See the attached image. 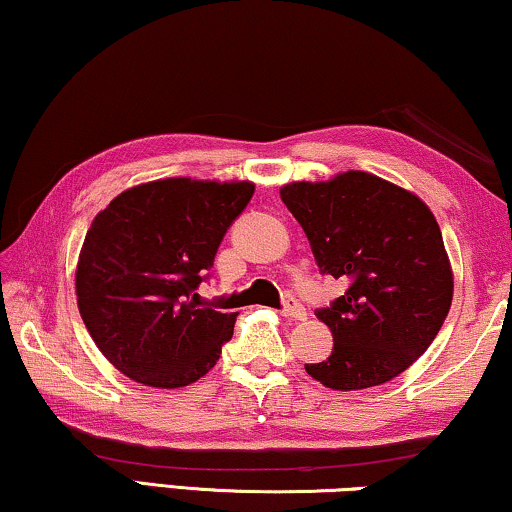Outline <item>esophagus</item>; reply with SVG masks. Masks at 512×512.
<instances>
[{
  "instance_id": "34e87169",
  "label": "esophagus",
  "mask_w": 512,
  "mask_h": 512,
  "mask_svg": "<svg viewBox=\"0 0 512 512\" xmlns=\"http://www.w3.org/2000/svg\"><path fill=\"white\" fill-rule=\"evenodd\" d=\"M281 314H284L286 318H293V321H305L307 309L302 307L295 298H286L284 300V307H281Z\"/></svg>"
}]
</instances>
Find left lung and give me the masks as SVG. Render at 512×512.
<instances>
[{"label":"left lung","instance_id":"1","mask_svg":"<svg viewBox=\"0 0 512 512\" xmlns=\"http://www.w3.org/2000/svg\"><path fill=\"white\" fill-rule=\"evenodd\" d=\"M279 194L318 270L348 281L344 295L316 311L335 346L305 365L307 374L332 390L395 379L434 342L453 302V268L432 210L362 170L284 184Z\"/></svg>","mask_w":512,"mask_h":512}]
</instances>
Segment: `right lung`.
<instances>
[{
    "label": "right lung",
    "instance_id": "1",
    "mask_svg": "<svg viewBox=\"0 0 512 512\" xmlns=\"http://www.w3.org/2000/svg\"><path fill=\"white\" fill-rule=\"evenodd\" d=\"M254 184L168 177L122 191L96 214L76 268L83 323L113 367L152 388H182L217 365L238 314L196 288Z\"/></svg>",
    "mask_w": 512,
    "mask_h": 512
}]
</instances>
